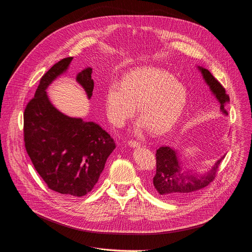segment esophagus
Listing matches in <instances>:
<instances>
[{"instance_id": "34e87169", "label": "esophagus", "mask_w": 252, "mask_h": 252, "mask_svg": "<svg viewBox=\"0 0 252 252\" xmlns=\"http://www.w3.org/2000/svg\"><path fill=\"white\" fill-rule=\"evenodd\" d=\"M127 144L130 146V147H138V146H140V142L139 141H137V140H128V142H127Z\"/></svg>"}]
</instances>
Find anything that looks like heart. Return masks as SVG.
Returning <instances> with one entry per match:
<instances>
[{
	"label": "heart",
	"mask_w": 252,
	"mask_h": 252,
	"mask_svg": "<svg viewBox=\"0 0 252 252\" xmlns=\"http://www.w3.org/2000/svg\"><path fill=\"white\" fill-rule=\"evenodd\" d=\"M187 103V91L168 71L143 67L126 74L123 82L113 81L107 90L106 113L116 126L131 119L139 105L141 119L135 131L153 128L156 133L170 130Z\"/></svg>",
	"instance_id": "1"
}]
</instances>
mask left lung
<instances>
[{
	"instance_id": "1",
	"label": "left lung",
	"mask_w": 252,
	"mask_h": 252,
	"mask_svg": "<svg viewBox=\"0 0 252 252\" xmlns=\"http://www.w3.org/2000/svg\"><path fill=\"white\" fill-rule=\"evenodd\" d=\"M205 81L220 104V111L227 115L225 104L229 102V96L221 84L205 68L199 67ZM156 173L152 180L154 189L164 198L179 200L210 185L217 176V171L222 156L215 166L205 175H197L190 171H183L177 159L176 151L169 146H161L156 150Z\"/></svg>"
}]
</instances>
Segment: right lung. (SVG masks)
<instances>
[{
	"label": "right lung",
	"mask_w": 252,
	"mask_h": 252,
	"mask_svg": "<svg viewBox=\"0 0 252 252\" xmlns=\"http://www.w3.org/2000/svg\"><path fill=\"white\" fill-rule=\"evenodd\" d=\"M73 57L55 63L40 79L24 113V140L35 170L47 187L64 196L82 197L92 191L116 148L113 137L99 125L70 118L49 102L46 88L68 68ZM92 69H84L77 82L91 98Z\"/></svg>",
	"instance_id": "obj_1"
}]
</instances>
